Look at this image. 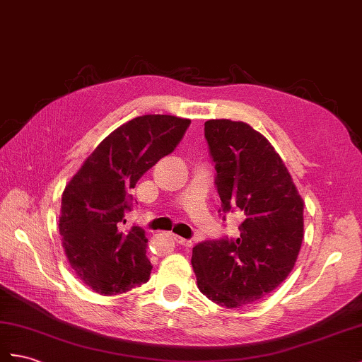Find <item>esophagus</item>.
Returning <instances> with one entry per match:
<instances>
[{
  "label": "esophagus",
  "mask_w": 362,
  "mask_h": 362,
  "mask_svg": "<svg viewBox=\"0 0 362 362\" xmlns=\"http://www.w3.org/2000/svg\"><path fill=\"white\" fill-rule=\"evenodd\" d=\"M175 241L178 243L180 245H182V247H192V241L186 240V238H181L178 235H175Z\"/></svg>",
  "instance_id": "obj_1"
}]
</instances>
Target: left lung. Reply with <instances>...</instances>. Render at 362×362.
Segmentation results:
<instances>
[{
  "mask_svg": "<svg viewBox=\"0 0 362 362\" xmlns=\"http://www.w3.org/2000/svg\"><path fill=\"white\" fill-rule=\"evenodd\" d=\"M204 136L215 186L227 214L243 218L240 235L197 244L198 288L227 307L252 304L292 272L304 238V202L286 164L266 136L243 121L209 119Z\"/></svg>",
  "mask_w": 362,
  "mask_h": 362,
  "instance_id": "8db88e82",
  "label": "left lung"
}]
</instances>
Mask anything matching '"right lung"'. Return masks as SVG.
Returning a JSON list of instances; mask_svg holds the SVG:
<instances>
[{
    "mask_svg": "<svg viewBox=\"0 0 362 362\" xmlns=\"http://www.w3.org/2000/svg\"><path fill=\"white\" fill-rule=\"evenodd\" d=\"M190 119L143 115L104 138L63 192L59 235L76 276L96 293H124L147 283L152 264L138 226L122 230L130 189L180 144Z\"/></svg>",
    "mask_w": 362,
    "mask_h": 362,
    "instance_id": "obj_1",
    "label": "right lung"
}]
</instances>
